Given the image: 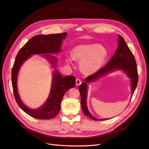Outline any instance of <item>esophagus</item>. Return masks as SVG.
<instances>
[{"instance_id":"34e87169","label":"esophagus","mask_w":149,"mask_h":149,"mask_svg":"<svg viewBox=\"0 0 149 149\" xmlns=\"http://www.w3.org/2000/svg\"><path fill=\"white\" fill-rule=\"evenodd\" d=\"M81 84V79H79V78H77L76 80V85H77V86H79V85H80Z\"/></svg>"}]
</instances>
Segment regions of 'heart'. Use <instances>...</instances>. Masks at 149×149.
<instances>
[{"label": "heart", "mask_w": 149, "mask_h": 149, "mask_svg": "<svg viewBox=\"0 0 149 149\" xmlns=\"http://www.w3.org/2000/svg\"><path fill=\"white\" fill-rule=\"evenodd\" d=\"M108 56V51L104 45L96 44H81L71 51V58L80 62L79 68L86 74H91L100 70ZM68 63L70 59H67Z\"/></svg>", "instance_id": "heart-1"}]
</instances>
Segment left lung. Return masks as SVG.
Wrapping results in <instances>:
<instances>
[{
    "label": "left lung",
    "mask_w": 149,
    "mask_h": 149,
    "mask_svg": "<svg viewBox=\"0 0 149 149\" xmlns=\"http://www.w3.org/2000/svg\"><path fill=\"white\" fill-rule=\"evenodd\" d=\"M116 69L124 71L128 75L132 81V93H133L137 87L138 82V74L136 63L130 48L127 46L124 38L120 35H119L118 47L109 62L103 68L99 70L96 73L88 76L86 79V82L82 83L79 86V90L81 95V104L83 113H84V115H86L91 119L95 120V121L106 120V119H97L92 116L88 111L86 105L87 93V83L94 81L97 79L101 76L105 75L109 72H111L113 70H115Z\"/></svg>",
    "instance_id": "8db88e82"
}]
</instances>
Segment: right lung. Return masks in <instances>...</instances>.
<instances>
[{
  "instance_id": "1",
  "label": "right lung",
  "mask_w": 149,
  "mask_h": 149,
  "mask_svg": "<svg viewBox=\"0 0 149 149\" xmlns=\"http://www.w3.org/2000/svg\"><path fill=\"white\" fill-rule=\"evenodd\" d=\"M67 33L53 34H39L31 38L19 51L11 71V81L13 93L19 107L26 114L39 119H50L57 116L61 109V103L66 91L75 86L76 78L74 76L62 77L56 70L53 74V80L50 94L47 101L38 109H30L21 101L17 88V77L20 66L32 54H45L44 56L52 61L54 65L57 58L46 53H56L61 51L62 39Z\"/></svg>"
}]
</instances>
